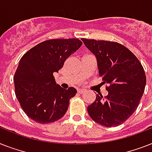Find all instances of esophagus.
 Returning <instances> with one entry per match:
<instances>
[{
    "mask_svg": "<svg viewBox=\"0 0 152 152\" xmlns=\"http://www.w3.org/2000/svg\"><path fill=\"white\" fill-rule=\"evenodd\" d=\"M77 92H78L79 94H83V93L85 92V90H83V89H79V90L77 91Z\"/></svg>",
    "mask_w": 152,
    "mask_h": 152,
    "instance_id": "obj_1",
    "label": "esophagus"
}]
</instances>
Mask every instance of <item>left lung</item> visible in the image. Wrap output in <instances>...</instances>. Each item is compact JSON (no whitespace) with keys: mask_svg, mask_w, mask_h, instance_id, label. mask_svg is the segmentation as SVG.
Instances as JSON below:
<instances>
[{"mask_svg":"<svg viewBox=\"0 0 152 152\" xmlns=\"http://www.w3.org/2000/svg\"><path fill=\"white\" fill-rule=\"evenodd\" d=\"M97 59L102 83H108L106 97L96 95L88 106L89 116L106 127L124 123L137 110L146 85L141 63L131 51L115 42L81 39Z\"/></svg>","mask_w":152,"mask_h":152,"instance_id":"obj_1","label":"left lung"}]
</instances>
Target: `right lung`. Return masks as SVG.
Instances as JSON below:
<instances>
[{
    "mask_svg": "<svg viewBox=\"0 0 152 152\" xmlns=\"http://www.w3.org/2000/svg\"><path fill=\"white\" fill-rule=\"evenodd\" d=\"M82 45L77 39H50L38 44L20 59L14 75L15 93L24 113L36 122L48 124L65 114L76 90L55 82L66 59Z\"/></svg>",
    "mask_w": 152,
    "mask_h": 152,
    "instance_id": "1",
    "label": "right lung"
}]
</instances>
